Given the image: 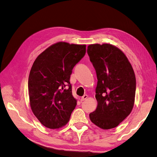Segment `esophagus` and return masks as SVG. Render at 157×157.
Returning <instances> with one entry per match:
<instances>
[{
    "label": "esophagus",
    "mask_w": 157,
    "mask_h": 157,
    "mask_svg": "<svg viewBox=\"0 0 157 157\" xmlns=\"http://www.w3.org/2000/svg\"><path fill=\"white\" fill-rule=\"evenodd\" d=\"M88 98V96L87 95H84V96L81 98V99H80V101H84L85 99H86V98Z\"/></svg>",
    "instance_id": "obj_1"
}]
</instances>
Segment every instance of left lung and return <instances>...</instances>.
<instances>
[{
    "label": "left lung",
    "instance_id": "left-lung-1",
    "mask_svg": "<svg viewBox=\"0 0 157 157\" xmlns=\"http://www.w3.org/2000/svg\"><path fill=\"white\" fill-rule=\"evenodd\" d=\"M96 70L98 107L89 117L104 130L117 127L130 115L134 104L136 81L134 70L123 52L109 44L88 46Z\"/></svg>",
    "mask_w": 157,
    "mask_h": 157
}]
</instances>
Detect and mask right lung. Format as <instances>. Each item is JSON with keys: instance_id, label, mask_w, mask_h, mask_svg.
I'll return each mask as SVG.
<instances>
[{"instance_id": "add662e5", "label": "right lung", "mask_w": 157, "mask_h": 157, "mask_svg": "<svg viewBox=\"0 0 157 157\" xmlns=\"http://www.w3.org/2000/svg\"><path fill=\"white\" fill-rule=\"evenodd\" d=\"M86 54V45L59 42L37 57L31 67L28 88L33 113L42 125L56 129L65 125L77 105L70 76Z\"/></svg>"}]
</instances>
